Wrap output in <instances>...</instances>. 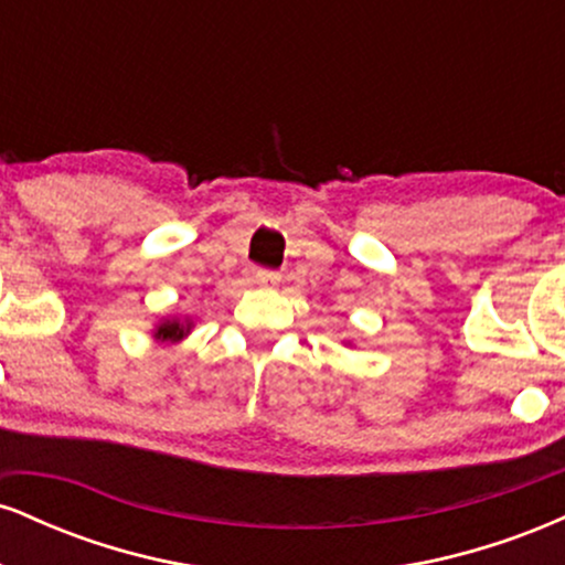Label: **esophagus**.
Here are the masks:
<instances>
[{"label": "esophagus", "mask_w": 565, "mask_h": 565, "mask_svg": "<svg viewBox=\"0 0 565 565\" xmlns=\"http://www.w3.org/2000/svg\"><path fill=\"white\" fill-rule=\"evenodd\" d=\"M278 281H281V276H278L276 270H268V268H257L255 270V284H257V287L274 289V287H278Z\"/></svg>", "instance_id": "1"}]
</instances>
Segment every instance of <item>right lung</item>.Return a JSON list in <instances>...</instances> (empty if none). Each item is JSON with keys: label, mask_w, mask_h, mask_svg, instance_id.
<instances>
[{"label": "right lung", "mask_w": 565, "mask_h": 565, "mask_svg": "<svg viewBox=\"0 0 565 565\" xmlns=\"http://www.w3.org/2000/svg\"><path fill=\"white\" fill-rule=\"evenodd\" d=\"M191 327H193L191 321L164 319L157 329H153V337H157L159 342H180L188 332H191Z\"/></svg>", "instance_id": "obj_1"}]
</instances>
